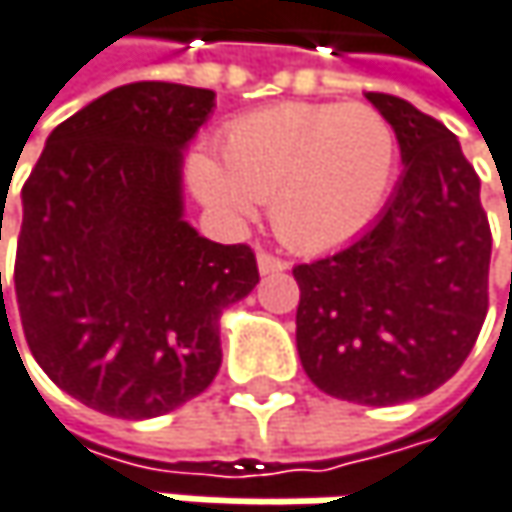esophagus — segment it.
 Listing matches in <instances>:
<instances>
[{"mask_svg": "<svg viewBox=\"0 0 512 512\" xmlns=\"http://www.w3.org/2000/svg\"><path fill=\"white\" fill-rule=\"evenodd\" d=\"M259 274H279V271H285L288 268V262L285 259H279L274 253H268V250H259Z\"/></svg>", "mask_w": 512, "mask_h": 512, "instance_id": "34e87169", "label": "esophagus"}]
</instances>
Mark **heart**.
Returning <instances> with one entry per match:
<instances>
[{
	"label": "heart",
	"mask_w": 512,
	"mask_h": 512,
	"mask_svg": "<svg viewBox=\"0 0 512 512\" xmlns=\"http://www.w3.org/2000/svg\"><path fill=\"white\" fill-rule=\"evenodd\" d=\"M221 163L192 160L201 201L244 221L268 201L276 236L294 250H329L358 236L396 177V130L370 104H279L224 130Z\"/></svg>",
	"instance_id": "1"
}]
</instances>
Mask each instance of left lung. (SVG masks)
<instances>
[{"mask_svg":"<svg viewBox=\"0 0 512 512\" xmlns=\"http://www.w3.org/2000/svg\"><path fill=\"white\" fill-rule=\"evenodd\" d=\"M367 101L396 130L405 171L364 236L294 268L297 352L323 393L382 408L437 390L472 352L493 233L455 133L405 98Z\"/></svg>","mask_w":512,"mask_h":512,"instance_id":"left-lung-1","label":"left lung"}]
</instances>
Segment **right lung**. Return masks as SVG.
I'll return each instance as SVG.
<instances>
[{"mask_svg": "<svg viewBox=\"0 0 512 512\" xmlns=\"http://www.w3.org/2000/svg\"><path fill=\"white\" fill-rule=\"evenodd\" d=\"M212 107L201 87H116L52 130L22 186L25 341L101 414L151 420L203 393L221 367V311L259 282L247 244L183 221V148Z\"/></svg>", "mask_w": 512, "mask_h": 512, "instance_id": "right-lung-1", "label": "right lung"}]
</instances>
